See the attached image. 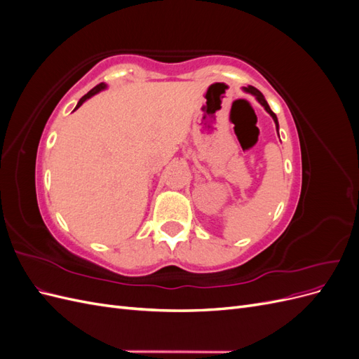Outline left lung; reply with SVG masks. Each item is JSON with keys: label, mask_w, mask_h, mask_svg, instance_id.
I'll return each instance as SVG.
<instances>
[{"label": "left lung", "mask_w": 359, "mask_h": 359, "mask_svg": "<svg viewBox=\"0 0 359 359\" xmlns=\"http://www.w3.org/2000/svg\"><path fill=\"white\" fill-rule=\"evenodd\" d=\"M244 91H247V93H250V94H253L255 97H256V100L262 104L264 107H265V111L273 116V119H274V123H276V128H277V132H278V121H277V116H276V114L271 111V107H269V104L266 103V100H265V97H264V94L260 93L257 88H255V86H252V85H248V86H244Z\"/></svg>", "instance_id": "1"}]
</instances>
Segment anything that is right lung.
I'll return each mask as SVG.
<instances>
[{
    "mask_svg": "<svg viewBox=\"0 0 359 359\" xmlns=\"http://www.w3.org/2000/svg\"><path fill=\"white\" fill-rule=\"evenodd\" d=\"M104 88H106V83H103V82H102V83H99V85H97V86H94V88H93L90 93H86V94L82 97V99L78 102V104H76V107H74V111L78 109V107H79V106H81V104H82L85 100H88L90 97L95 95L97 93H100V91H102V90H104Z\"/></svg>",
    "mask_w": 359,
    "mask_h": 359,
    "instance_id": "obj_1",
    "label": "right lung"
}]
</instances>
